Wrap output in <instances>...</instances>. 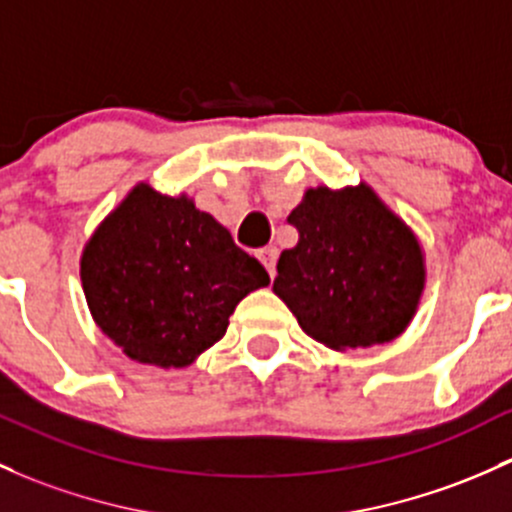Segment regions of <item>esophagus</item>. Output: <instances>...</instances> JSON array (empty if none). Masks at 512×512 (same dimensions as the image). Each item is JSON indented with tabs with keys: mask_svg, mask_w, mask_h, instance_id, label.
Segmentation results:
<instances>
[{
	"mask_svg": "<svg viewBox=\"0 0 512 512\" xmlns=\"http://www.w3.org/2000/svg\"><path fill=\"white\" fill-rule=\"evenodd\" d=\"M258 261L263 263V268L268 271V276H276V261H278V249H273V246H266V249L258 251Z\"/></svg>",
	"mask_w": 512,
	"mask_h": 512,
	"instance_id": "obj_1",
	"label": "esophagus"
}]
</instances>
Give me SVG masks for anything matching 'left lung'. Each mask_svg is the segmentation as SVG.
Wrapping results in <instances>:
<instances>
[{"label": "left lung", "mask_w": 512, "mask_h": 512, "mask_svg": "<svg viewBox=\"0 0 512 512\" xmlns=\"http://www.w3.org/2000/svg\"><path fill=\"white\" fill-rule=\"evenodd\" d=\"M288 224L300 241L280 254L273 293L302 332L342 351L390 342L408 327L425 288V258L368 185L307 190Z\"/></svg>", "instance_id": "obj_1"}]
</instances>
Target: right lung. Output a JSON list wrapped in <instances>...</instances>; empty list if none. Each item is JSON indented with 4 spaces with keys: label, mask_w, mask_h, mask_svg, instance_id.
Returning <instances> with one entry per match:
<instances>
[{
    "label": "right lung",
    "mask_w": 512,
    "mask_h": 512,
    "mask_svg": "<svg viewBox=\"0 0 512 512\" xmlns=\"http://www.w3.org/2000/svg\"><path fill=\"white\" fill-rule=\"evenodd\" d=\"M80 278L97 327L129 359L163 368L192 364L239 300L271 283L212 214L144 183L87 241Z\"/></svg>",
    "instance_id": "obj_1"
}]
</instances>
